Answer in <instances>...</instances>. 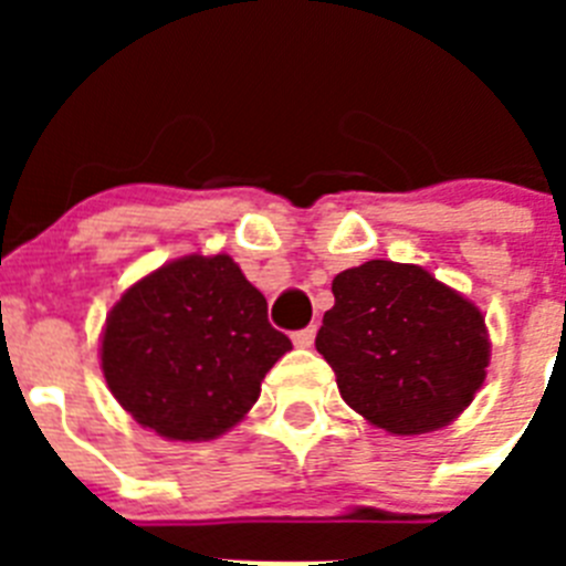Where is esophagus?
<instances>
[{"label":"esophagus","instance_id":"esophagus-1","mask_svg":"<svg viewBox=\"0 0 566 566\" xmlns=\"http://www.w3.org/2000/svg\"><path fill=\"white\" fill-rule=\"evenodd\" d=\"M314 334H317V328H314V326L300 328V332L292 334V343L297 345V348H308V345L314 343Z\"/></svg>","mask_w":566,"mask_h":566}]
</instances>
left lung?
Returning a JSON list of instances; mask_svg holds the SVG:
<instances>
[{
  "label": "left lung",
  "mask_w": 566,
  "mask_h": 566,
  "mask_svg": "<svg viewBox=\"0 0 566 566\" xmlns=\"http://www.w3.org/2000/svg\"><path fill=\"white\" fill-rule=\"evenodd\" d=\"M317 352L339 397L397 437L451 424L488 377L484 314L413 263L368 260L332 283Z\"/></svg>",
  "instance_id": "1"
}]
</instances>
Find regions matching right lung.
Masks as SVG:
<instances>
[{
  "label": "right lung",
  "instance_id": "right-lung-1",
  "mask_svg": "<svg viewBox=\"0 0 566 566\" xmlns=\"http://www.w3.org/2000/svg\"><path fill=\"white\" fill-rule=\"evenodd\" d=\"M289 348L266 297L229 254H187L109 308L102 371L135 422L175 442H207L247 417Z\"/></svg>",
  "mask_w": 566,
  "mask_h": 566
}]
</instances>
